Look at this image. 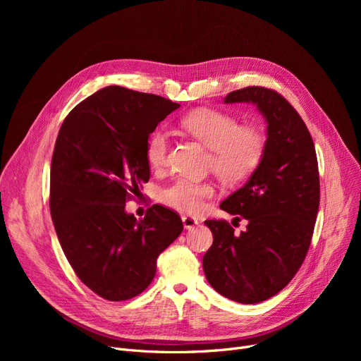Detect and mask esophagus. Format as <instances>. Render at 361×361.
I'll return each mask as SVG.
<instances>
[{
	"instance_id": "esophagus-1",
	"label": "esophagus",
	"mask_w": 361,
	"mask_h": 361,
	"mask_svg": "<svg viewBox=\"0 0 361 361\" xmlns=\"http://www.w3.org/2000/svg\"><path fill=\"white\" fill-rule=\"evenodd\" d=\"M183 225H184L185 230H192V228H195L196 225H199V221L196 218H193V216L184 215L183 216Z\"/></svg>"
}]
</instances>
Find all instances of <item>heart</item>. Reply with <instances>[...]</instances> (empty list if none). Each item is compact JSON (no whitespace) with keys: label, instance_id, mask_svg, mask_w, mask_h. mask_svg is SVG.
<instances>
[{"label":"heart","instance_id":"obj_1","mask_svg":"<svg viewBox=\"0 0 361 361\" xmlns=\"http://www.w3.org/2000/svg\"><path fill=\"white\" fill-rule=\"evenodd\" d=\"M181 127L211 149L209 166L225 183L238 184L247 180L262 164L268 147V137L256 126H240L231 114L202 108L181 118ZM146 159L150 166L161 168L166 162L168 135L155 130L146 140ZM215 193L209 183L178 178L161 192V200L180 212L197 214L206 199Z\"/></svg>","mask_w":361,"mask_h":361}]
</instances>
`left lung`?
I'll list each match as a JSON object with an SVG mask.
<instances>
[{"mask_svg":"<svg viewBox=\"0 0 361 361\" xmlns=\"http://www.w3.org/2000/svg\"><path fill=\"white\" fill-rule=\"evenodd\" d=\"M224 102L257 106L268 123V147L249 181L221 203L222 211L247 219V230L234 234L226 221H204L214 244L203 271L221 295L255 305L286 287L307 255L320 196L317 158L305 121L278 92L249 86Z\"/></svg>","mask_w":361,"mask_h":361,"instance_id":"8db88e82","label":"left lung"}]
</instances>
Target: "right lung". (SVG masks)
<instances>
[{
    "mask_svg": "<svg viewBox=\"0 0 361 361\" xmlns=\"http://www.w3.org/2000/svg\"><path fill=\"white\" fill-rule=\"evenodd\" d=\"M177 108L158 94L108 86L74 106L59 131L49 193L55 233L75 275L105 300L145 291L158 256L183 231L178 214L161 204L140 221L124 209L150 177L149 135Z\"/></svg>",
    "mask_w": 361,
    "mask_h": 361,
    "instance_id": "obj_1",
    "label": "right lung"
}]
</instances>
